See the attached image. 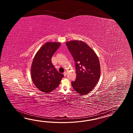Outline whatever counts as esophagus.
<instances>
[{
	"label": "esophagus",
	"instance_id": "obj_1",
	"mask_svg": "<svg viewBox=\"0 0 133 133\" xmlns=\"http://www.w3.org/2000/svg\"><path fill=\"white\" fill-rule=\"evenodd\" d=\"M66 75H67V72H65L64 73V76H66Z\"/></svg>",
	"mask_w": 133,
	"mask_h": 133
}]
</instances>
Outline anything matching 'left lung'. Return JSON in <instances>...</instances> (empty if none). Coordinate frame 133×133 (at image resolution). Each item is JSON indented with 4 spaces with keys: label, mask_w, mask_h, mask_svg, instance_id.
Returning a JSON list of instances; mask_svg holds the SVG:
<instances>
[{
    "label": "left lung",
    "mask_w": 133,
    "mask_h": 133,
    "mask_svg": "<svg viewBox=\"0 0 133 133\" xmlns=\"http://www.w3.org/2000/svg\"><path fill=\"white\" fill-rule=\"evenodd\" d=\"M75 62L76 79L71 82L78 93H89L98 82L100 66L98 58L92 49L82 41L72 40L65 43Z\"/></svg>",
    "instance_id": "8db88e82"
}]
</instances>
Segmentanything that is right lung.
Instances as JSON below:
<instances>
[{
  "mask_svg": "<svg viewBox=\"0 0 133 133\" xmlns=\"http://www.w3.org/2000/svg\"><path fill=\"white\" fill-rule=\"evenodd\" d=\"M61 45L60 43L46 42L40 48L32 63L31 74L34 85L40 91L49 93L58 86L64 77L51 62L53 54Z\"/></svg>",
  "mask_w": 133,
  "mask_h": 133,
  "instance_id": "right-lung-1",
  "label": "right lung"
}]
</instances>
